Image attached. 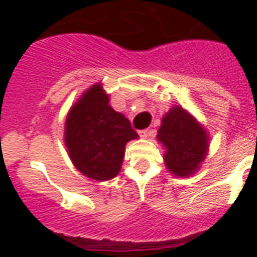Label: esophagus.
<instances>
[{
	"instance_id": "1",
	"label": "esophagus",
	"mask_w": 257,
	"mask_h": 257,
	"mask_svg": "<svg viewBox=\"0 0 257 257\" xmlns=\"http://www.w3.org/2000/svg\"><path fill=\"white\" fill-rule=\"evenodd\" d=\"M139 135H140V138L145 139V138L149 135V131L147 130V128H144V130H139Z\"/></svg>"
}]
</instances>
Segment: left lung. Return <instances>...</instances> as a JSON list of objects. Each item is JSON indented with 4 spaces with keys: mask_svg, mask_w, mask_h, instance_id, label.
Wrapping results in <instances>:
<instances>
[{
    "mask_svg": "<svg viewBox=\"0 0 257 257\" xmlns=\"http://www.w3.org/2000/svg\"><path fill=\"white\" fill-rule=\"evenodd\" d=\"M157 140L165 147L166 167L178 178L196 174L210 147V136L205 127L180 105H174L163 115Z\"/></svg>",
    "mask_w": 257,
    "mask_h": 257,
    "instance_id": "obj_1",
    "label": "left lung"
}]
</instances>
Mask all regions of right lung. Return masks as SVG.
I'll return each mask as SVG.
<instances>
[{"label":"right lung","mask_w":257,"mask_h":257,"mask_svg":"<svg viewBox=\"0 0 257 257\" xmlns=\"http://www.w3.org/2000/svg\"><path fill=\"white\" fill-rule=\"evenodd\" d=\"M139 135L122 113L109 105L100 82L88 87L70 106L64 126L68 156L86 178L106 181L123 163L124 147Z\"/></svg>","instance_id":"add662e5"}]
</instances>
